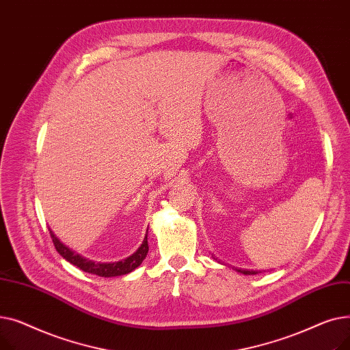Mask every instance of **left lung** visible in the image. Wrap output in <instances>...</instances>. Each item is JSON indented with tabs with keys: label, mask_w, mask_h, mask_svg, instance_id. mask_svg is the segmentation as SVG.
Here are the masks:
<instances>
[{
	"label": "left lung",
	"mask_w": 350,
	"mask_h": 350,
	"mask_svg": "<svg viewBox=\"0 0 350 350\" xmlns=\"http://www.w3.org/2000/svg\"><path fill=\"white\" fill-rule=\"evenodd\" d=\"M238 272L244 273V275H255L256 273V271H245V269H238Z\"/></svg>",
	"instance_id": "left-lung-1"
}]
</instances>
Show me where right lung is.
<instances>
[{
  "label": "right lung",
  "instance_id": "right-lung-1",
  "mask_svg": "<svg viewBox=\"0 0 350 350\" xmlns=\"http://www.w3.org/2000/svg\"><path fill=\"white\" fill-rule=\"evenodd\" d=\"M49 232H51V238H52L55 248H57V251L64 256L68 262L81 268L85 272L95 273V275H99V277H105V278L119 277V275H126L129 272H132L143 262L147 252H149V244H147V234H146L144 240H143L142 245L137 248V251L133 252L131 256H127L126 260H122L118 262H95V261H90V260L85 258V256L77 254L75 251H72L70 248H68L65 244H62L58 240V237L55 235L51 230H49Z\"/></svg>",
  "mask_w": 350,
  "mask_h": 350
}]
</instances>
